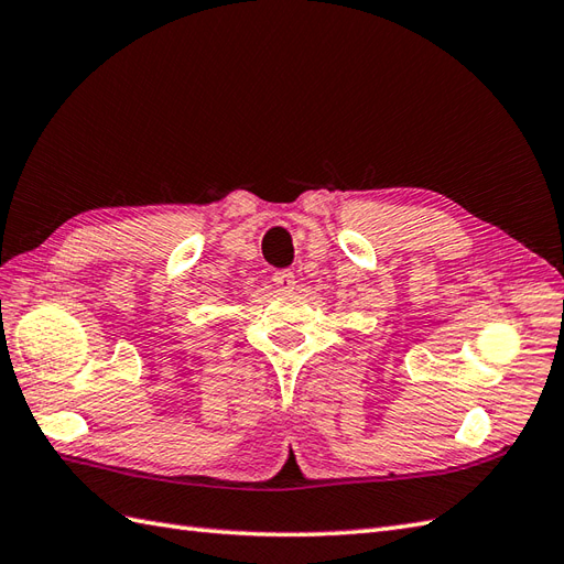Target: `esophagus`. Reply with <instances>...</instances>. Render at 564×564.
Returning a JSON list of instances; mask_svg holds the SVG:
<instances>
[{"label": "esophagus", "instance_id": "esophagus-1", "mask_svg": "<svg viewBox=\"0 0 564 564\" xmlns=\"http://www.w3.org/2000/svg\"><path fill=\"white\" fill-rule=\"evenodd\" d=\"M273 285H276L279 288V291L281 293H293L295 291V273L293 271H276V273H273Z\"/></svg>", "mask_w": 564, "mask_h": 564}]
</instances>
